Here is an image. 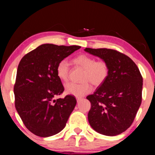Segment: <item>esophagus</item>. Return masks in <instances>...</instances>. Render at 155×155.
I'll return each instance as SVG.
<instances>
[{
  "label": "esophagus",
  "instance_id": "esophagus-1",
  "mask_svg": "<svg viewBox=\"0 0 155 155\" xmlns=\"http://www.w3.org/2000/svg\"><path fill=\"white\" fill-rule=\"evenodd\" d=\"M76 99H77V101L78 102V101H80L82 99V97H76Z\"/></svg>",
  "mask_w": 155,
  "mask_h": 155
}]
</instances>
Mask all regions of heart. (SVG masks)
<instances>
[{"instance_id":"b5f03b06","label":"heart","mask_w":155,"mask_h":155,"mask_svg":"<svg viewBox=\"0 0 155 155\" xmlns=\"http://www.w3.org/2000/svg\"><path fill=\"white\" fill-rule=\"evenodd\" d=\"M77 67L84 70L80 84L70 82L65 85V92L75 97L84 96L92 91V83L95 87L100 86L109 75V65L104 60H97L87 54H80L73 59ZM68 63L65 60L58 63L56 67V75L62 82H67L69 78Z\"/></svg>"}]
</instances>
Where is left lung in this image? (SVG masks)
Returning <instances> with one entry per match:
<instances>
[{"instance_id":"1","label":"left lung","mask_w":155,"mask_h":155,"mask_svg":"<svg viewBox=\"0 0 155 155\" xmlns=\"http://www.w3.org/2000/svg\"><path fill=\"white\" fill-rule=\"evenodd\" d=\"M109 65L107 80L88 95L91 109L88 120L95 131L115 136L133 124L142 102L143 77L136 64L122 53L109 48L84 49Z\"/></svg>"}]
</instances>
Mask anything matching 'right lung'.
Instances as JSON below:
<instances>
[{
    "instance_id": "1",
    "label": "right lung",
    "mask_w": 155,
    "mask_h": 155,
    "mask_svg": "<svg viewBox=\"0 0 155 155\" xmlns=\"http://www.w3.org/2000/svg\"><path fill=\"white\" fill-rule=\"evenodd\" d=\"M80 46L45 44L25 55L17 71L15 105L23 124L34 134L49 137L65 128L77 101L73 95L55 99L64 91L56 67Z\"/></svg>"
}]
</instances>
